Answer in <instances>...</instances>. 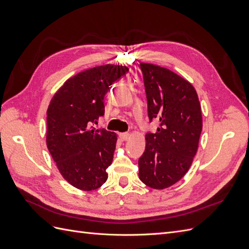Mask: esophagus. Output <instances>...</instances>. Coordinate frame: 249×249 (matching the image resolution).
<instances>
[{"label":"esophagus","mask_w":249,"mask_h":249,"mask_svg":"<svg viewBox=\"0 0 249 249\" xmlns=\"http://www.w3.org/2000/svg\"><path fill=\"white\" fill-rule=\"evenodd\" d=\"M129 137H130L129 133H119V138L122 139L123 141L127 140V139H129Z\"/></svg>","instance_id":"obj_1"}]
</instances>
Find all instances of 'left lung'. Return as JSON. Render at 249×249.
Listing matches in <instances>:
<instances>
[{"label":"left lung","mask_w":249,"mask_h":249,"mask_svg":"<svg viewBox=\"0 0 249 249\" xmlns=\"http://www.w3.org/2000/svg\"><path fill=\"white\" fill-rule=\"evenodd\" d=\"M149 122H159L156 133L145 135L139 158V178L154 189L176 184L189 170L202 130L201 108L194 87L173 71L140 63Z\"/></svg>","instance_id":"obj_1"}]
</instances>
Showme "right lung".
Instances as JSON below:
<instances>
[{
    "mask_svg": "<svg viewBox=\"0 0 249 249\" xmlns=\"http://www.w3.org/2000/svg\"><path fill=\"white\" fill-rule=\"evenodd\" d=\"M126 66L106 64L79 72L53 96L47 111V145L62 177L80 190L100 188L108 178L117 137L91 124L105 114L104 97Z\"/></svg>",
    "mask_w": 249,
    "mask_h": 249,
    "instance_id": "1",
    "label": "right lung"
}]
</instances>
